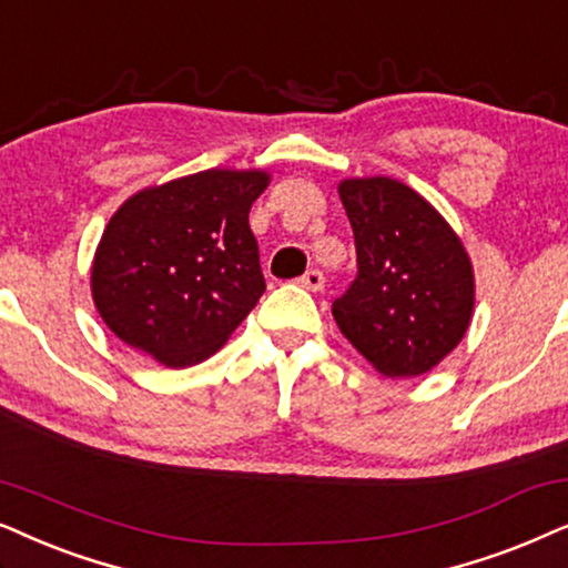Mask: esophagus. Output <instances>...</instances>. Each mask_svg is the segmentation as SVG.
I'll list each match as a JSON object with an SVG mask.
<instances>
[{"label":"esophagus","instance_id":"34e87169","mask_svg":"<svg viewBox=\"0 0 568 568\" xmlns=\"http://www.w3.org/2000/svg\"><path fill=\"white\" fill-rule=\"evenodd\" d=\"M298 285H301V288L316 293V291L324 288V275H322L320 270H308L306 275L298 277Z\"/></svg>","mask_w":568,"mask_h":568}]
</instances>
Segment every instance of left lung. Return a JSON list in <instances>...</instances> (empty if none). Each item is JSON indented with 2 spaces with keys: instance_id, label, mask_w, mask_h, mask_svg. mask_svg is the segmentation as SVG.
Returning a JSON list of instances; mask_svg holds the SVG:
<instances>
[{
  "instance_id": "obj_1",
  "label": "left lung",
  "mask_w": 568,
  "mask_h": 568,
  "mask_svg": "<svg viewBox=\"0 0 568 568\" xmlns=\"http://www.w3.org/2000/svg\"><path fill=\"white\" fill-rule=\"evenodd\" d=\"M337 194L358 254V277L332 304L339 332L382 376L430 372L473 322L475 272L463 239L397 179H343Z\"/></svg>"
}]
</instances>
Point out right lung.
<instances>
[{
	"label": "right lung",
	"instance_id": "right-lung-1",
	"mask_svg": "<svg viewBox=\"0 0 568 568\" xmlns=\"http://www.w3.org/2000/svg\"><path fill=\"white\" fill-rule=\"evenodd\" d=\"M267 184L260 169H210L121 202L90 267L105 327L169 368L221 351L264 293L248 210Z\"/></svg>",
	"mask_w": 568,
	"mask_h": 568
}]
</instances>
